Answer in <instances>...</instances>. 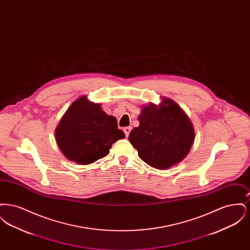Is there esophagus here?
<instances>
[{"label":"esophagus","instance_id":"esophagus-1","mask_svg":"<svg viewBox=\"0 0 250 250\" xmlns=\"http://www.w3.org/2000/svg\"><path fill=\"white\" fill-rule=\"evenodd\" d=\"M131 129H132V127H131V126H126V127H125V128H124V132H125V136H126V137H128V135H129V133H130Z\"/></svg>","mask_w":250,"mask_h":250}]
</instances>
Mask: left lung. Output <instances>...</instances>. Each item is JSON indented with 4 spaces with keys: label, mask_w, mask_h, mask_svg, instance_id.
Segmentation results:
<instances>
[{
    "label": "left lung",
    "mask_w": 250,
    "mask_h": 250,
    "mask_svg": "<svg viewBox=\"0 0 250 250\" xmlns=\"http://www.w3.org/2000/svg\"><path fill=\"white\" fill-rule=\"evenodd\" d=\"M138 120L140 125L131 130L128 139L148 165L166 169L189 153L195 137L193 125L172 100L164 98L160 106L149 104Z\"/></svg>",
    "instance_id": "1"
}]
</instances>
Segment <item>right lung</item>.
I'll list each match as a JSON object with an SVG mask.
<instances>
[{"mask_svg":"<svg viewBox=\"0 0 250 250\" xmlns=\"http://www.w3.org/2000/svg\"><path fill=\"white\" fill-rule=\"evenodd\" d=\"M125 137L116 118L107 115L99 104L88 102L85 96L72 104L56 128L62 153L82 165L108 155L112 144Z\"/></svg>","mask_w":250,"mask_h":250,"instance_id":"add662e5","label":"right lung"}]
</instances>
